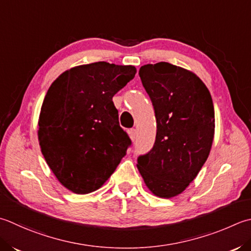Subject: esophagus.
Wrapping results in <instances>:
<instances>
[{
    "label": "esophagus",
    "instance_id": "1",
    "mask_svg": "<svg viewBox=\"0 0 251 251\" xmlns=\"http://www.w3.org/2000/svg\"><path fill=\"white\" fill-rule=\"evenodd\" d=\"M128 135H129V137H130V139H131V141H135V139H136V135H137V131H136V129H129L128 130Z\"/></svg>",
    "mask_w": 251,
    "mask_h": 251
}]
</instances>
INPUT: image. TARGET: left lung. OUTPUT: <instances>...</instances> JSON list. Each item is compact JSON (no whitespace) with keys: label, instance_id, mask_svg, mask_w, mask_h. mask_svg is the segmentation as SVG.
<instances>
[{"label":"left lung","instance_id":"left-lung-1","mask_svg":"<svg viewBox=\"0 0 251 251\" xmlns=\"http://www.w3.org/2000/svg\"><path fill=\"white\" fill-rule=\"evenodd\" d=\"M139 76L154 107L156 136L137 168L152 194L173 198L188 187L209 156L215 127L212 98L195 73L173 64H147Z\"/></svg>","mask_w":251,"mask_h":251}]
</instances>
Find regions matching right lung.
I'll return each mask as SVG.
<instances>
[{
    "label": "right lung",
    "mask_w": 251,
    "mask_h": 251,
    "mask_svg": "<svg viewBox=\"0 0 251 251\" xmlns=\"http://www.w3.org/2000/svg\"><path fill=\"white\" fill-rule=\"evenodd\" d=\"M131 65L97 62L61 74L44 98L38 139L57 180L78 195L99 189L131 141L112 98L135 77Z\"/></svg>",
    "instance_id": "add662e5"
}]
</instances>
